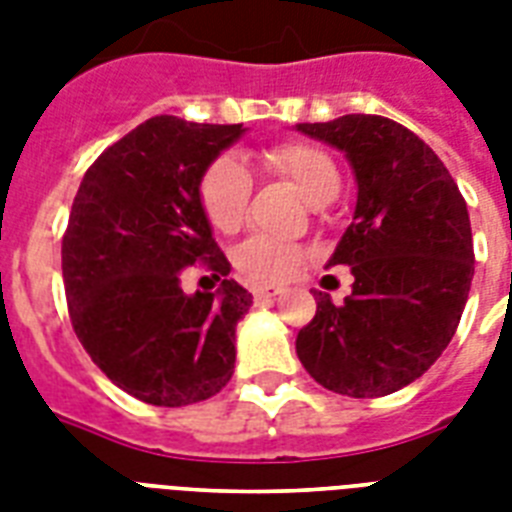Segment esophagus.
I'll list each match as a JSON object with an SVG mask.
<instances>
[{
  "label": "esophagus",
  "instance_id": "1",
  "mask_svg": "<svg viewBox=\"0 0 512 512\" xmlns=\"http://www.w3.org/2000/svg\"><path fill=\"white\" fill-rule=\"evenodd\" d=\"M279 287H255L252 289V295H255L257 303H265V300H273V297L279 295Z\"/></svg>",
  "mask_w": 512,
  "mask_h": 512
}]
</instances>
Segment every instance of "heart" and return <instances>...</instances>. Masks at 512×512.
<instances>
[{
  "mask_svg": "<svg viewBox=\"0 0 512 512\" xmlns=\"http://www.w3.org/2000/svg\"><path fill=\"white\" fill-rule=\"evenodd\" d=\"M257 167L268 177L287 180L305 199L321 207L337 199L342 175L335 156L311 140H279L257 151ZM252 177L231 156H217L199 177V204L207 223L220 233H236L247 220ZM308 249L295 241L252 236L233 252V268L249 284H284L303 271Z\"/></svg>",
  "mask_w": 512,
  "mask_h": 512,
  "instance_id": "obj_1",
  "label": "heart"
}]
</instances>
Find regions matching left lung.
Returning a JSON list of instances; mask_svg holds the SVG:
<instances>
[{
  "label": "left lung",
  "instance_id": "obj_1",
  "mask_svg": "<svg viewBox=\"0 0 512 512\" xmlns=\"http://www.w3.org/2000/svg\"><path fill=\"white\" fill-rule=\"evenodd\" d=\"M297 130L345 151L358 180L356 215L329 260L348 265L353 292L340 305L313 292L297 358L327 390L388 396L457 332L476 260L468 204L433 148L393 119L348 114Z\"/></svg>",
  "mask_w": 512,
  "mask_h": 512
}]
</instances>
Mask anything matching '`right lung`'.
Returning <instances> with one entry per match:
<instances>
[{
  "instance_id": "right-lung-1",
  "label": "right lung",
  "mask_w": 512,
  "mask_h": 512,
  "mask_svg": "<svg viewBox=\"0 0 512 512\" xmlns=\"http://www.w3.org/2000/svg\"><path fill=\"white\" fill-rule=\"evenodd\" d=\"M239 135L241 124L154 116L108 146L74 196L60 249L71 327L100 372L146 404H196L231 380L252 295L225 279L199 177ZM188 264L223 275L221 289L185 296Z\"/></svg>"
}]
</instances>
